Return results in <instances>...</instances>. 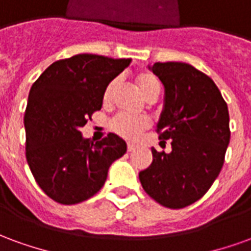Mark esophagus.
Masks as SVG:
<instances>
[{"label":"esophagus","mask_w":251,"mask_h":251,"mask_svg":"<svg viewBox=\"0 0 251 251\" xmlns=\"http://www.w3.org/2000/svg\"><path fill=\"white\" fill-rule=\"evenodd\" d=\"M136 149V145H133V144H127V152H133Z\"/></svg>","instance_id":"obj_1"}]
</instances>
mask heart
Listing matches in <instances>:
<instances>
[{"label": "heart", "mask_w": 251, "mask_h": 251, "mask_svg": "<svg viewBox=\"0 0 251 251\" xmlns=\"http://www.w3.org/2000/svg\"><path fill=\"white\" fill-rule=\"evenodd\" d=\"M136 82L138 90L141 91L142 97L147 100L153 98V97H157L158 93H160L158 80L151 72H140L136 76ZM117 83H118V79H113L104 88V103H109L113 98ZM149 126H151V122L148 118H144V117H130V115L120 114L114 117L111 121V129L126 140H136L137 137L140 136L144 130H147Z\"/></svg>", "instance_id": "b5f03b06"}]
</instances>
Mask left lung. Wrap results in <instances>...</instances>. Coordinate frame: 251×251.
<instances>
[{
	"instance_id": "left-lung-1",
	"label": "left lung",
	"mask_w": 251,
	"mask_h": 251,
	"mask_svg": "<svg viewBox=\"0 0 251 251\" xmlns=\"http://www.w3.org/2000/svg\"><path fill=\"white\" fill-rule=\"evenodd\" d=\"M164 84V109L157 122L160 140L172 152L152 148V164L140 172L142 188L168 208L199 200L221 172L230 142V117L210 76L187 63L149 66Z\"/></svg>"
}]
</instances>
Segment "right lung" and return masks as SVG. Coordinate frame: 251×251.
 Listing matches in <instances>:
<instances>
[{"instance_id": "right-lung-1", "label": "right lung", "mask_w": 251, "mask_h": 251, "mask_svg": "<svg viewBox=\"0 0 251 251\" xmlns=\"http://www.w3.org/2000/svg\"><path fill=\"white\" fill-rule=\"evenodd\" d=\"M130 59L91 53L52 63L30 87L25 110L26 161L51 199L76 204L102 188L111 164L126 153L114 133L102 141L83 138L80 127L102 107L106 86Z\"/></svg>"}]
</instances>
